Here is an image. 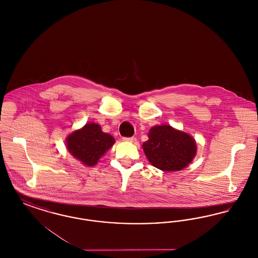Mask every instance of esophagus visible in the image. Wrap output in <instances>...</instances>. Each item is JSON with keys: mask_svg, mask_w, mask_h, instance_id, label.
<instances>
[{"mask_svg": "<svg viewBox=\"0 0 258 258\" xmlns=\"http://www.w3.org/2000/svg\"><path fill=\"white\" fill-rule=\"evenodd\" d=\"M123 141L124 142H131V143H136V138L135 137H123Z\"/></svg>", "mask_w": 258, "mask_h": 258, "instance_id": "34e87169", "label": "esophagus"}]
</instances>
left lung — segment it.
<instances>
[{"mask_svg":"<svg viewBox=\"0 0 258 258\" xmlns=\"http://www.w3.org/2000/svg\"><path fill=\"white\" fill-rule=\"evenodd\" d=\"M148 137L142 144L145 156L153 166L162 171H180L197 156L195 138L169 124L151 127Z\"/></svg>","mask_w":258,"mask_h":258,"instance_id":"1","label":"left lung"}]
</instances>
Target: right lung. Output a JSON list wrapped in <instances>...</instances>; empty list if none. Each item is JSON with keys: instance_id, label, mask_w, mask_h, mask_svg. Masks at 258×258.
<instances>
[{"instance_id": "obj_1", "label": "right lung", "mask_w": 258, "mask_h": 258, "mask_svg": "<svg viewBox=\"0 0 258 258\" xmlns=\"http://www.w3.org/2000/svg\"><path fill=\"white\" fill-rule=\"evenodd\" d=\"M115 143L112 135L101 131L96 123H87L68 135L66 145L74 159L86 166H94Z\"/></svg>"}]
</instances>
